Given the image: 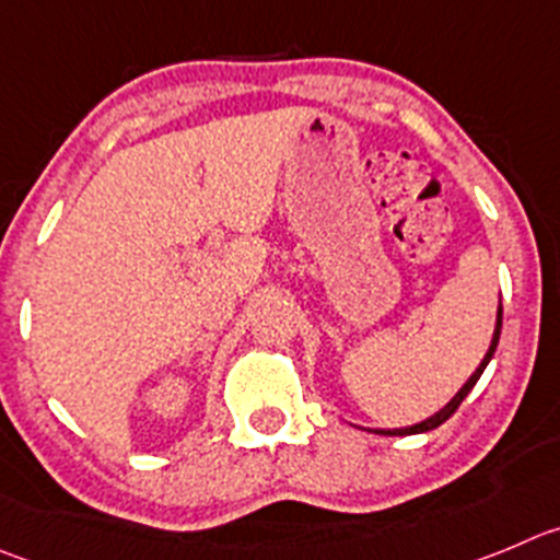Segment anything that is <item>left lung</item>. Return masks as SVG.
Returning a JSON list of instances; mask_svg holds the SVG:
<instances>
[{"label":"left lung","mask_w":560,"mask_h":560,"mask_svg":"<svg viewBox=\"0 0 560 560\" xmlns=\"http://www.w3.org/2000/svg\"><path fill=\"white\" fill-rule=\"evenodd\" d=\"M500 327H503V305H498V318H494V332H492V340H489V349H487V354H483V360H481V363H478V369L472 371V376H470V380H467L465 385H462V390L456 393V396L451 398V401L445 404V407L440 409V412H436V415H431V418H425L423 423L407 425V429H382V431L376 429V434H385V436L423 434V431H431V429H436V425H443L445 420H448L451 415H454L456 409H459V404L465 401V398H467V393H470L472 387H476V382L481 380L483 369H487V365H489V360H492V357H494V349H498V340H500Z\"/></svg>","instance_id":"left-lung-1"}]
</instances>
